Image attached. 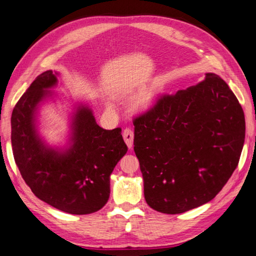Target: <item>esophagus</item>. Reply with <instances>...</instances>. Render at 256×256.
<instances>
[{
	"label": "esophagus",
	"instance_id": "esophagus-1",
	"mask_svg": "<svg viewBox=\"0 0 256 256\" xmlns=\"http://www.w3.org/2000/svg\"><path fill=\"white\" fill-rule=\"evenodd\" d=\"M122 138L124 140H125L127 146L129 148H132V145H134V130L130 129V128H126L124 129L122 131Z\"/></svg>",
	"mask_w": 256,
	"mask_h": 256
}]
</instances>
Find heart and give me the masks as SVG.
<instances>
[{
	"label": "heart",
	"instance_id": "1",
	"mask_svg": "<svg viewBox=\"0 0 256 256\" xmlns=\"http://www.w3.org/2000/svg\"><path fill=\"white\" fill-rule=\"evenodd\" d=\"M152 102V95H147V96H144L140 102H138V106H141V108H146Z\"/></svg>",
	"mask_w": 256,
	"mask_h": 256
}]
</instances>
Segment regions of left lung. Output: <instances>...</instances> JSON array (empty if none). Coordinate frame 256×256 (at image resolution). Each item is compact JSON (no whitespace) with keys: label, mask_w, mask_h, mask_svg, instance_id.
I'll return each instance as SVG.
<instances>
[{"label":"left lung","mask_w":256,"mask_h":256,"mask_svg":"<svg viewBox=\"0 0 256 256\" xmlns=\"http://www.w3.org/2000/svg\"><path fill=\"white\" fill-rule=\"evenodd\" d=\"M134 125L146 203L170 214L218 194L238 166L246 136L242 108L214 74L160 96Z\"/></svg>","instance_id":"left-lung-1"}]
</instances>
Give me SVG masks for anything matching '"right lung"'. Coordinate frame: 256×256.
I'll return each instance as SVG.
<instances>
[{
    "label": "right lung",
    "mask_w": 256,
    "mask_h": 256,
    "mask_svg": "<svg viewBox=\"0 0 256 256\" xmlns=\"http://www.w3.org/2000/svg\"><path fill=\"white\" fill-rule=\"evenodd\" d=\"M56 83V74L42 72L14 106L10 120L14 162L38 198L68 214H92L109 200L110 175L128 147L122 128L99 127L85 106L74 116L72 146L63 152L44 146L37 134L34 113L47 90Z\"/></svg>",
    "instance_id": "1"
}]
</instances>
